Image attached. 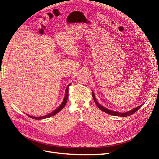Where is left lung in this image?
<instances>
[{
	"instance_id": "1",
	"label": "left lung",
	"mask_w": 159,
	"mask_h": 159,
	"mask_svg": "<svg viewBox=\"0 0 159 159\" xmlns=\"http://www.w3.org/2000/svg\"><path fill=\"white\" fill-rule=\"evenodd\" d=\"M92 96H93V100H94V102H95V104L97 105V106H98L101 110H102L103 111H104L105 113H108V114H109V115H114V116H120V117H127V116H129V115H133V113H135L136 111H137L138 109H139V108H140V107H141V106H142V105H139V106H138L137 107L134 108V109H132V110H131V111H127V112H126V113L116 112V111H111V110L107 109H106V108L103 107V106H102V105H99V104L98 103V102H97V100H96V99H95V95H94V93H93V92H92Z\"/></svg>"
}]
</instances>
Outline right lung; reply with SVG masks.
<instances>
[{"label":"right lung","instance_id":"obj_1","mask_svg":"<svg viewBox=\"0 0 159 159\" xmlns=\"http://www.w3.org/2000/svg\"><path fill=\"white\" fill-rule=\"evenodd\" d=\"M71 84H69L68 85V87H67L66 88V93H65V97H64V99L63 100V102H62V103L61 104L60 106L56 109L55 111H54L50 113V114L47 115H45V116H42V117H33V116H31V115H27L28 117H30V118H32V119H45V118H48L50 117H52L53 116V115H56V113H58L59 111H60L63 109L64 107V106L66 105V103H67V100H68V89H69V86Z\"/></svg>","mask_w":159,"mask_h":159}]
</instances>
